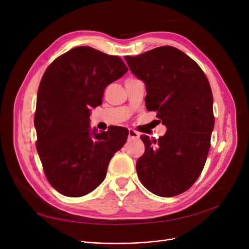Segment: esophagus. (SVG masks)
Returning <instances> with one entry per match:
<instances>
[{"label": "esophagus", "mask_w": 249, "mask_h": 249, "mask_svg": "<svg viewBox=\"0 0 249 249\" xmlns=\"http://www.w3.org/2000/svg\"><path fill=\"white\" fill-rule=\"evenodd\" d=\"M129 138L130 139H137V138H139V133L132 130V129H129Z\"/></svg>", "instance_id": "34e87169"}]
</instances>
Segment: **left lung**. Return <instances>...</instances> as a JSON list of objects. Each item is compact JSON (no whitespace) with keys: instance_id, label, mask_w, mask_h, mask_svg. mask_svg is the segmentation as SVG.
Listing matches in <instances>:
<instances>
[{"instance_id":"obj_1","label":"left lung","mask_w":249,"mask_h":249,"mask_svg":"<svg viewBox=\"0 0 249 249\" xmlns=\"http://www.w3.org/2000/svg\"><path fill=\"white\" fill-rule=\"evenodd\" d=\"M124 59L144 82L146 109L167 127L158 140L140 137L145 150L136 163L137 175L152 193L176 196L198 178L209 154L214 129L210 83L194 60L173 47Z\"/></svg>"}]
</instances>
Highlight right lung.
Listing matches in <instances>:
<instances>
[{
	"instance_id": "1",
	"label": "right lung",
	"mask_w": 249,
	"mask_h": 249,
	"mask_svg": "<svg viewBox=\"0 0 249 249\" xmlns=\"http://www.w3.org/2000/svg\"><path fill=\"white\" fill-rule=\"evenodd\" d=\"M127 67L117 56L77 47L53 61L37 93L36 148L49 183L65 196L93 191L106 178L111 158L124 146L127 131L90 130L91 108L103 103L105 88Z\"/></svg>"
}]
</instances>
